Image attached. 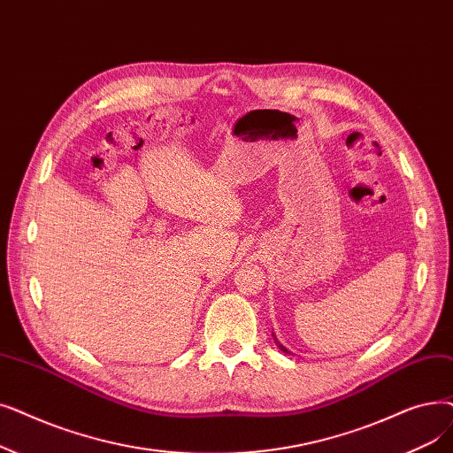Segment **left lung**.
<instances>
[{
    "label": "left lung",
    "mask_w": 453,
    "mask_h": 453,
    "mask_svg": "<svg viewBox=\"0 0 453 453\" xmlns=\"http://www.w3.org/2000/svg\"><path fill=\"white\" fill-rule=\"evenodd\" d=\"M273 339H275V337H273ZM275 344H278V346L281 348V351H285V353H290V351H288V349H287L283 344H280V342H278V339H275Z\"/></svg>",
    "instance_id": "8db88e82"
}]
</instances>
